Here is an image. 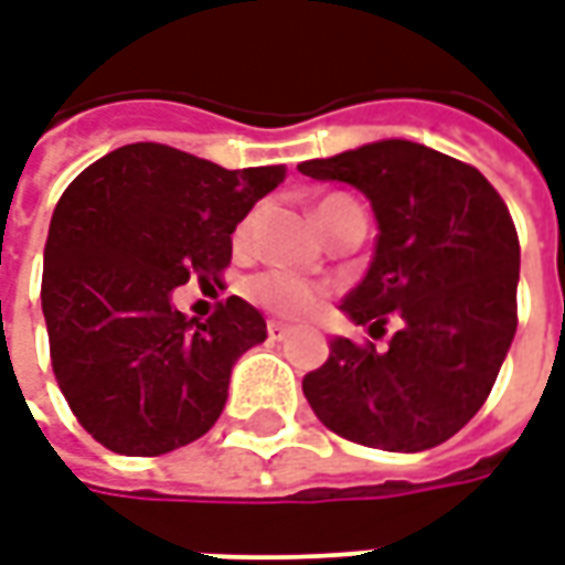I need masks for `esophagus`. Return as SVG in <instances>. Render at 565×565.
I'll list each match as a JSON object with an SVG mask.
<instances>
[{"label": "esophagus", "mask_w": 565, "mask_h": 565, "mask_svg": "<svg viewBox=\"0 0 565 565\" xmlns=\"http://www.w3.org/2000/svg\"><path fill=\"white\" fill-rule=\"evenodd\" d=\"M266 332H269L271 342H284V339H290V327L287 323H281V320H269V327H266Z\"/></svg>", "instance_id": "1"}]
</instances>
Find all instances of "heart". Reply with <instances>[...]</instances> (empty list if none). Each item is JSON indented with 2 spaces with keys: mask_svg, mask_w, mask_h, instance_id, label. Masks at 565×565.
<instances>
[{
  "mask_svg": "<svg viewBox=\"0 0 565 565\" xmlns=\"http://www.w3.org/2000/svg\"><path fill=\"white\" fill-rule=\"evenodd\" d=\"M344 209H354V202L344 196L320 199L315 214H318V223L323 226V233H330ZM254 221H257V214L250 211V214H245L242 221L235 223L233 245L238 247V250H245L247 242H250V235H254ZM242 294H245L247 302H254V306L263 308V311H269L275 318L308 320L320 308L327 290H323L320 284L308 281V278H299L294 271L266 269L257 271V275H250V278L242 284Z\"/></svg>",
  "mask_w": 565,
  "mask_h": 565,
  "instance_id": "obj_1",
  "label": "heart"
}]
</instances>
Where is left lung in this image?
Segmentation results:
<instances>
[{"label":"left lung","mask_w":565,"mask_h":565,"mask_svg":"<svg viewBox=\"0 0 565 565\" xmlns=\"http://www.w3.org/2000/svg\"><path fill=\"white\" fill-rule=\"evenodd\" d=\"M318 181L356 186L379 238L363 281L342 299L384 351L332 339L302 379L320 424L366 448H436L460 433L497 384L518 330L521 245L505 202L475 166L405 139L299 162Z\"/></svg>","instance_id":"obj_1"}]
</instances>
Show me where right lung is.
I'll list each match as a JSON object with an SVG mask.
<instances>
[{
    "label": "right lung",
    "mask_w": 565,
    "mask_h": 565,
    "mask_svg": "<svg viewBox=\"0 0 565 565\" xmlns=\"http://www.w3.org/2000/svg\"><path fill=\"white\" fill-rule=\"evenodd\" d=\"M284 174L136 141L66 186L44 245L42 311L56 384L99 445L160 457L221 417L235 360L266 342V320L238 296L186 320L172 294L190 278L221 281L235 223Z\"/></svg>",
    "instance_id": "right-lung-1"
}]
</instances>
